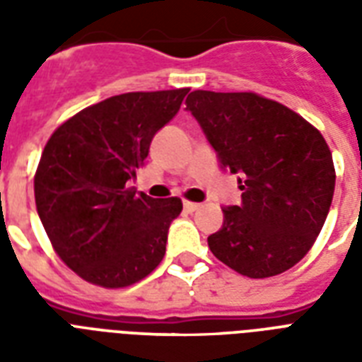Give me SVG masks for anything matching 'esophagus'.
<instances>
[{
  "label": "esophagus",
  "mask_w": 362,
  "mask_h": 362,
  "mask_svg": "<svg viewBox=\"0 0 362 362\" xmlns=\"http://www.w3.org/2000/svg\"><path fill=\"white\" fill-rule=\"evenodd\" d=\"M199 209L197 203H192V201H184V210L186 212H195Z\"/></svg>",
  "instance_id": "1"
}]
</instances>
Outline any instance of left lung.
<instances>
[{"label": "left lung", "mask_w": 362, "mask_h": 362, "mask_svg": "<svg viewBox=\"0 0 362 362\" xmlns=\"http://www.w3.org/2000/svg\"><path fill=\"white\" fill-rule=\"evenodd\" d=\"M186 109L220 156L221 169L240 175V206L223 209L210 252L247 278L281 274L314 246L334 193L329 144L286 105L253 92L187 95Z\"/></svg>", "instance_id": "obj_1"}]
</instances>
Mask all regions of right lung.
<instances>
[{
  "label": "right lung",
  "mask_w": 362,
  "mask_h": 362,
  "mask_svg": "<svg viewBox=\"0 0 362 362\" xmlns=\"http://www.w3.org/2000/svg\"><path fill=\"white\" fill-rule=\"evenodd\" d=\"M187 92L105 99L65 120L45 144L33 178L37 214L54 252L82 280L120 289L161 263L182 201L152 199L125 184Z\"/></svg>",
  "instance_id": "1"
}]
</instances>
